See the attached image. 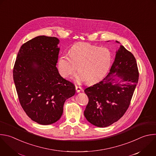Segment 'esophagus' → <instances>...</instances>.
Instances as JSON below:
<instances>
[{"label": "esophagus", "instance_id": "34e87169", "mask_svg": "<svg viewBox=\"0 0 156 156\" xmlns=\"http://www.w3.org/2000/svg\"><path fill=\"white\" fill-rule=\"evenodd\" d=\"M75 89H76V92H80L81 90H82V88L80 87V86H75Z\"/></svg>", "mask_w": 156, "mask_h": 156}]
</instances>
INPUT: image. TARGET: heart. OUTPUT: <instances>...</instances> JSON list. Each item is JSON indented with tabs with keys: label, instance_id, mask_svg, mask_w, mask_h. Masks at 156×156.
I'll list each match as a JSON object with an SVG mask.
<instances>
[{
	"label": "heart",
	"instance_id": "b5f03b06",
	"mask_svg": "<svg viewBox=\"0 0 156 156\" xmlns=\"http://www.w3.org/2000/svg\"><path fill=\"white\" fill-rule=\"evenodd\" d=\"M112 60L110 50L89 43L73 45L69 55H62L58 60V69L66 78L75 75L78 66V79L92 84L100 80L108 70Z\"/></svg>",
	"mask_w": 156,
	"mask_h": 156
}]
</instances>
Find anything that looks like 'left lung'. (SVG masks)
<instances>
[{
  "instance_id": "1",
  "label": "left lung",
  "mask_w": 156,
  "mask_h": 156,
  "mask_svg": "<svg viewBox=\"0 0 156 156\" xmlns=\"http://www.w3.org/2000/svg\"><path fill=\"white\" fill-rule=\"evenodd\" d=\"M138 77L134 56L121 46L108 74L84 89L89 98L84 112L86 119L99 127H108L118 121L130 105Z\"/></svg>"
}]
</instances>
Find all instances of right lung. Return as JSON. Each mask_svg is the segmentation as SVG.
Masks as SVG:
<instances>
[{
	"label": "right lung",
	"instance_id": "obj_1",
	"mask_svg": "<svg viewBox=\"0 0 156 156\" xmlns=\"http://www.w3.org/2000/svg\"><path fill=\"white\" fill-rule=\"evenodd\" d=\"M59 39L38 36L24 43L13 67L20 104L34 121L49 125L58 121L65 101L75 94L74 84L63 78L56 67Z\"/></svg>",
	"mask_w": 156,
	"mask_h": 156
}]
</instances>
